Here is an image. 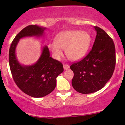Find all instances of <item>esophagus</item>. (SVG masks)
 Instances as JSON below:
<instances>
[{
	"mask_svg": "<svg viewBox=\"0 0 125 125\" xmlns=\"http://www.w3.org/2000/svg\"><path fill=\"white\" fill-rule=\"evenodd\" d=\"M69 68H70V66H69L68 65V64H63V68H64V70H68V69Z\"/></svg>",
	"mask_w": 125,
	"mask_h": 125,
	"instance_id": "obj_1",
	"label": "esophagus"
}]
</instances>
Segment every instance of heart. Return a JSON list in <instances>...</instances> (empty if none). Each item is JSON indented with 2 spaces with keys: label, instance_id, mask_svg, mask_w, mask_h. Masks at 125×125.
Listing matches in <instances>:
<instances>
[{
  "label": "heart",
  "instance_id": "1",
  "mask_svg": "<svg viewBox=\"0 0 125 125\" xmlns=\"http://www.w3.org/2000/svg\"><path fill=\"white\" fill-rule=\"evenodd\" d=\"M91 37L86 32L70 30L60 32L55 37V42L50 43L49 48L54 57L61 59L63 50L66 57L72 61L81 60L86 55L91 43Z\"/></svg>",
  "mask_w": 125,
  "mask_h": 125
}]
</instances>
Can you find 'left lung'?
Instances as JSON below:
<instances>
[{"label":"left lung","mask_w":125,"mask_h":125,"mask_svg":"<svg viewBox=\"0 0 125 125\" xmlns=\"http://www.w3.org/2000/svg\"><path fill=\"white\" fill-rule=\"evenodd\" d=\"M97 32L93 48L88 55L71 65L74 73L72 86L82 94H91L104 87L115 69V50L113 39L100 28Z\"/></svg>","instance_id":"1"}]
</instances>
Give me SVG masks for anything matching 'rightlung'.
Listing matches in <instances>:
<instances>
[{
	"mask_svg": "<svg viewBox=\"0 0 125 125\" xmlns=\"http://www.w3.org/2000/svg\"><path fill=\"white\" fill-rule=\"evenodd\" d=\"M46 29L37 25L27 26L15 37L9 51V63L14 81L24 93L32 97H42L53 91L57 77L63 71V65L50 57L47 46L42 48L38 60L31 65L20 63L16 50L20 39L41 37Z\"/></svg>",
	"mask_w": 125,
	"mask_h": 125,
	"instance_id": "add662e5",
	"label": "right lung"
}]
</instances>
